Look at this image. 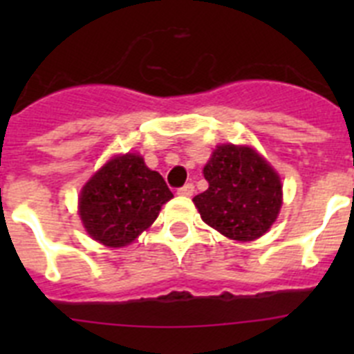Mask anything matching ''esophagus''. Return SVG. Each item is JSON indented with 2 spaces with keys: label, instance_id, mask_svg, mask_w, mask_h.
I'll list each match as a JSON object with an SVG mask.
<instances>
[{
  "label": "esophagus",
  "instance_id": "esophagus-1",
  "mask_svg": "<svg viewBox=\"0 0 354 354\" xmlns=\"http://www.w3.org/2000/svg\"><path fill=\"white\" fill-rule=\"evenodd\" d=\"M193 192H195V186H193L192 183H187V184H184L183 187H180V189H179V195H183V196H192Z\"/></svg>",
  "mask_w": 354,
  "mask_h": 354
}]
</instances>
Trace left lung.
Wrapping results in <instances>:
<instances>
[{"mask_svg":"<svg viewBox=\"0 0 354 354\" xmlns=\"http://www.w3.org/2000/svg\"><path fill=\"white\" fill-rule=\"evenodd\" d=\"M209 187L193 198L202 220L228 239L264 236L282 207V183L250 147L220 145L204 167Z\"/></svg>","mask_w":354,"mask_h":354,"instance_id":"obj_1","label":"left lung"}]
</instances>
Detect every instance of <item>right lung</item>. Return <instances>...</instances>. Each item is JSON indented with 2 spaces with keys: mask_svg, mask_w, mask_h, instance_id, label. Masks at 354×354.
<instances>
[{
  "mask_svg": "<svg viewBox=\"0 0 354 354\" xmlns=\"http://www.w3.org/2000/svg\"><path fill=\"white\" fill-rule=\"evenodd\" d=\"M171 192L138 154L117 156L84 184L80 216L90 237L111 248L133 243L154 223Z\"/></svg>",
  "mask_w": 354,
  "mask_h": 354,
  "instance_id": "1",
  "label": "right lung"
}]
</instances>
